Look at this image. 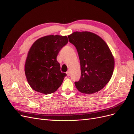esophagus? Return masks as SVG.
I'll return each mask as SVG.
<instances>
[{
	"instance_id": "esophagus-1",
	"label": "esophagus",
	"mask_w": 134,
	"mask_h": 134,
	"mask_svg": "<svg viewBox=\"0 0 134 134\" xmlns=\"http://www.w3.org/2000/svg\"><path fill=\"white\" fill-rule=\"evenodd\" d=\"M66 74H67V75H68V76H70V72L69 70H68V71L66 72Z\"/></svg>"
}]
</instances>
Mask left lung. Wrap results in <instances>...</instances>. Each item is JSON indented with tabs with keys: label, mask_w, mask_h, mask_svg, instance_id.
<instances>
[{
	"label": "left lung",
	"mask_w": 134,
	"mask_h": 134,
	"mask_svg": "<svg viewBox=\"0 0 134 134\" xmlns=\"http://www.w3.org/2000/svg\"><path fill=\"white\" fill-rule=\"evenodd\" d=\"M69 42L78 51L81 76L75 87L80 92L91 94L103 89L110 80L115 60L104 40L91 32H73L68 36Z\"/></svg>",
	"instance_id": "left-lung-1"
}]
</instances>
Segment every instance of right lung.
I'll use <instances>...</instances> for the list:
<instances>
[{"instance_id":"1","label":"right lung","mask_w":134,"mask_h":134,"mask_svg":"<svg viewBox=\"0 0 134 134\" xmlns=\"http://www.w3.org/2000/svg\"><path fill=\"white\" fill-rule=\"evenodd\" d=\"M68 42L67 36L48 35L38 38L28 52L25 65L27 82L34 90L48 94L57 91L66 74L60 71L56 57Z\"/></svg>"}]
</instances>
